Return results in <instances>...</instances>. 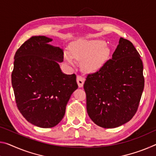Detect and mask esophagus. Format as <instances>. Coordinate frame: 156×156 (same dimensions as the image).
I'll use <instances>...</instances> for the list:
<instances>
[{
    "instance_id": "34e87169",
    "label": "esophagus",
    "mask_w": 156,
    "mask_h": 156,
    "mask_svg": "<svg viewBox=\"0 0 156 156\" xmlns=\"http://www.w3.org/2000/svg\"><path fill=\"white\" fill-rule=\"evenodd\" d=\"M84 82H85V78L81 76H77V83L79 87H82L83 86Z\"/></svg>"
}]
</instances>
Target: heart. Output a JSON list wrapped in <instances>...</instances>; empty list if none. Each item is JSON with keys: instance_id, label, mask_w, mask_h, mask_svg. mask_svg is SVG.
Wrapping results in <instances>:
<instances>
[{"instance_id": "heart-1", "label": "heart", "mask_w": 156, "mask_h": 156, "mask_svg": "<svg viewBox=\"0 0 156 156\" xmlns=\"http://www.w3.org/2000/svg\"><path fill=\"white\" fill-rule=\"evenodd\" d=\"M73 56L76 60L83 61V67L85 71L97 69L104 62L108 54L106 44L103 41H91L78 43L73 46ZM66 60L71 62L70 55L66 54Z\"/></svg>"}]
</instances>
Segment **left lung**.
I'll list each match as a JSON object with an SVG mask.
<instances>
[{"label": "left lung", "mask_w": 156, "mask_h": 156, "mask_svg": "<svg viewBox=\"0 0 156 156\" xmlns=\"http://www.w3.org/2000/svg\"><path fill=\"white\" fill-rule=\"evenodd\" d=\"M144 87L140 55L130 41L121 37L112 58L86 78L89 117L105 128L124 124L137 112Z\"/></svg>", "instance_id": "left-lung-1"}]
</instances>
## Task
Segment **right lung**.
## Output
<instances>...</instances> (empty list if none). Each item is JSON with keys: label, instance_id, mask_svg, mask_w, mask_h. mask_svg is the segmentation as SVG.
<instances>
[{"label": "right lung", "instance_id": "1", "mask_svg": "<svg viewBox=\"0 0 156 156\" xmlns=\"http://www.w3.org/2000/svg\"><path fill=\"white\" fill-rule=\"evenodd\" d=\"M45 36L32 37L14 55L12 85L16 106L23 117L36 126L52 128L65 114L71 95L78 89L75 73L62 72L64 60L59 47Z\"/></svg>", "mask_w": 156, "mask_h": 156}]
</instances>
